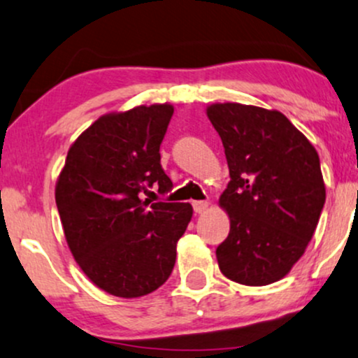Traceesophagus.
Masks as SVG:
<instances>
[{
	"instance_id": "1",
	"label": "esophagus",
	"mask_w": 358,
	"mask_h": 358,
	"mask_svg": "<svg viewBox=\"0 0 358 358\" xmlns=\"http://www.w3.org/2000/svg\"><path fill=\"white\" fill-rule=\"evenodd\" d=\"M192 205H193V210L196 213H203L208 208V202H203V200H196V202H193Z\"/></svg>"
}]
</instances>
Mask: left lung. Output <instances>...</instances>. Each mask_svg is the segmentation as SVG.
<instances>
[{
	"label": "left lung",
	"instance_id": "8db88e82",
	"mask_svg": "<svg viewBox=\"0 0 358 358\" xmlns=\"http://www.w3.org/2000/svg\"><path fill=\"white\" fill-rule=\"evenodd\" d=\"M207 116L231 173L219 199L231 220L215 252L219 268L239 285L276 282L305 254L318 225L327 196L318 153L279 110L215 102Z\"/></svg>",
	"mask_w": 358,
	"mask_h": 358
}]
</instances>
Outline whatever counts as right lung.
<instances>
[{"mask_svg": "<svg viewBox=\"0 0 358 358\" xmlns=\"http://www.w3.org/2000/svg\"><path fill=\"white\" fill-rule=\"evenodd\" d=\"M173 106H136L94 121L67 153L55 185L65 241L84 274L117 298L153 293L170 278L190 203L141 200L173 187L159 145Z\"/></svg>", "mask_w": 358, "mask_h": 358, "instance_id": "right-lung-1", "label": "right lung"}]
</instances>
